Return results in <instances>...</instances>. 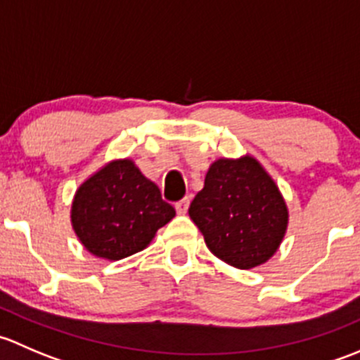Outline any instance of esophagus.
Listing matches in <instances>:
<instances>
[{"mask_svg": "<svg viewBox=\"0 0 360 360\" xmlns=\"http://www.w3.org/2000/svg\"><path fill=\"white\" fill-rule=\"evenodd\" d=\"M190 200L191 198L190 197H186V198H183V200H179L176 203V210L179 214H186L188 212V207H190Z\"/></svg>", "mask_w": 360, "mask_h": 360, "instance_id": "34e87169", "label": "esophagus"}]
</instances>
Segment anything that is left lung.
I'll return each mask as SVG.
<instances>
[{
	"label": "left lung",
	"instance_id": "8db88e82",
	"mask_svg": "<svg viewBox=\"0 0 360 360\" xmlns=\"http://www.w3.org/2000/svg\"><path fill=\"white\" fill-rule=\"evenodd\" d=\"M188 212L210 252L240 270L266 263L289 223L278 186L250 155L216 160Z\"/></svg>",
	"mask_w": 360,
	"mask_h": 360
}]
</instances>
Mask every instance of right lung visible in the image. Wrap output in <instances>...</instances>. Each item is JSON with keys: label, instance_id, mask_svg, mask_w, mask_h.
Listing matches in <instances>:
<instances>
[{"label": "right lung", "instance_id": "add662e5", "mask_svg": "<svg viewBox=\"0 0 360 360\" xmlns=\"http://www.w3.org/2000/svg\"><path fill=\"white\" fill-rule=\"evenodd\" d=\"M176 210L130 158L111 160L83 181L71 205L76 237L90 254L118 261L146 249Z\"/></svg>", "mask_w": 360, "mask_h": 360}]
</instances>
